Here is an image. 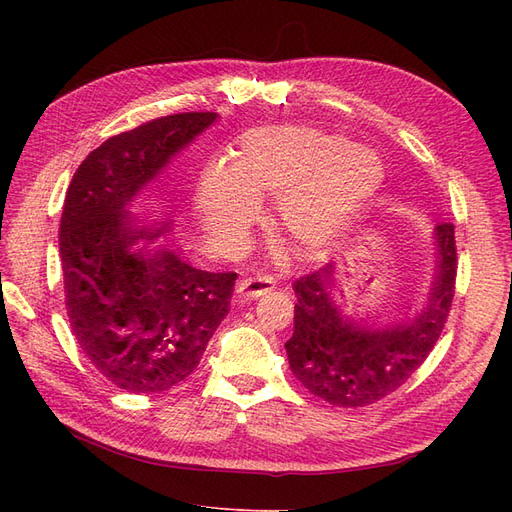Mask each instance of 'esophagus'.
Here are the masks:
<instances>
[{
	"label": "esophagus",
	"instance_id": "1",
	"mask_svg": "<svg viewBox=\"0 0 512 512\" xmlns=\"http://www.w3.org/2000/svg\"><path fill=\"white\" fill-rule=\"evenodd\" d=\"M275 280L269 275H254V277H247V280H241L237 284V299L241 303H247L252 299L262 297V294H267L271 290H275Z\"/></svg>",
	"mask_w": 512,
	"mask_h": 512
}]
</instances>
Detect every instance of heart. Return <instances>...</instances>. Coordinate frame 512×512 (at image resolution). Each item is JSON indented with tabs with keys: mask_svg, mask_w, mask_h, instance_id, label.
<instances>
[{
	"mask_svg": "<svg viewBox=\"0 0 512 512\" xmlns=\"http://www.w3.org/2000/svg\"><path fill=\"white\" fill-rule=\"evenodd\" d=\"M384 177L380 158L350 138L316 126H265L243 132L226 166H209L196 209L211 241L243 250L260 218L256 196L275 198V226L301 250H320L359 215Z\"/></svg>",
	"mask_w": 512,
	"mask_h": 512,
	"instance_id": "heart-1",
	"label": "heart"
}]
</instances>
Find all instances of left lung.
Listing matches in <instances>:
<instances>
[{
  "mask_svg": "<svg viewBox=\"0 0 512 512\" xmlns=\"http://www.w3.org/2000/svg\"><path fill=\"white\" fill-rule=\"evenodd\" d=\"M438 269L429 303L414 318L371 327L337 301L324 265L294 282V333L286 342L292 374L339 408H363L397 391L436 346L451 312L457 277L455 226H436Z\"/></svg>",
  "mask_w": 512,
  "mask_h": 512,
  "instance_id": "obj_1",
  "label": "left lung"
}]
</instances>
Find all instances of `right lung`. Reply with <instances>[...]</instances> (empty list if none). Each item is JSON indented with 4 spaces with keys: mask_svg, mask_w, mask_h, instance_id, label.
<instances>
[{
    "mask_svg": "<svg viewBox=\"0 0 512 512\" xmlns=\"http://www.w3.org/2000/svg\"><path fill=\"white\" fill-rule=\"evenodd\" d=\"M215 113L151 119L104 141L76 168L59 224L70 327L100 374L134 395L173 389L198 367L228 314L237 273L190 267L168 226L130 211L136 194Z\"/></svg>",
    "mask_w": 512,
    "mask_h": 512,
    "instance_id": "1",
    "label": "right lung"
}]
</instances>
